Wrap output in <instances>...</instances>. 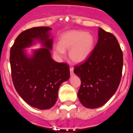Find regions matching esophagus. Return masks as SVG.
Instances as JSON below:
<instances>
[{
	"mask_svg": "<svg viewBox=\"0 0 133 133\" xmlns=\"http://www.w3.org/2000/svg\"><path fill=\"white\" fill-rule=\"evenodd\" d=\"M74 69L72 67H70V75H74Z\"/></svg>",
	"mask_w": 133,
	"mask_h": 133,
	"instance_id": "obj_1",
	"label": "esophagus"
}]
</instances>
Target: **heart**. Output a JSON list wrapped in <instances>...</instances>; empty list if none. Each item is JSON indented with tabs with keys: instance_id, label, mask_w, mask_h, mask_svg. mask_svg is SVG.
I'll return each mask as SVG.
<instances>
[{
	"instance_id": "1",
	"label": "heart",
	"mask_w": 133,
	"mask_h": 133,
	"mask_svg": "<svg viewBox=\"0 0 133 133\" xmlns=\"http://www.w3.org/2000/svg\"><path fill=\"white\" fill-rule=\"evenodd\" d=\"M94 37L82 30H70L62 34L58 44L53 46V52L58 59L63 58L65 50H69V57L74 63H81L87 59L93 49Z\"/></svg>"
}]
</instances>
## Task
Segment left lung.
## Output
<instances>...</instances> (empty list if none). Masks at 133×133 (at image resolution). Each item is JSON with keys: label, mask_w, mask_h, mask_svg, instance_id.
<instances>
[{"label": "left lung", "mask_w": 133, "mask_h": 133, "mask_svg": "<svg viewBox=\"0 0 133 133\" xmlns=\"http://www.w3.org/2000/svg\"><path fill=\"white\" fill-rule=\"evenodd\" d=\"M98 32V42L89 58L74 67L81 81L78 99L89 109L103 106L112 97L123 70V55L117 38L101 28Z\"/></svg>", "instance_id": "1"}]
</instances>
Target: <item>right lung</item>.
Masks as SVG:
<instances>
[{
  "instance_id": "right-lung-1",
  "label": "right lung",
  "mask_w": 133,
  "mask_h": 133,
  "mask_svg": "<svg viewBox=\"0 0 133 133\" xmlns=\"http://www.w3.org/2000/svg\"><path fill=\"white\" fill-rule=\"evenodd\" d=\"M50 27H34L22 32L10 49L12 80L16 92L31 107L41 110L54 106L60 86L70 77L69 66L51 58L52 38ZM36 40L43 48L34 51L29 57L24 49Z\"/></svg>"
}]
</instances>
